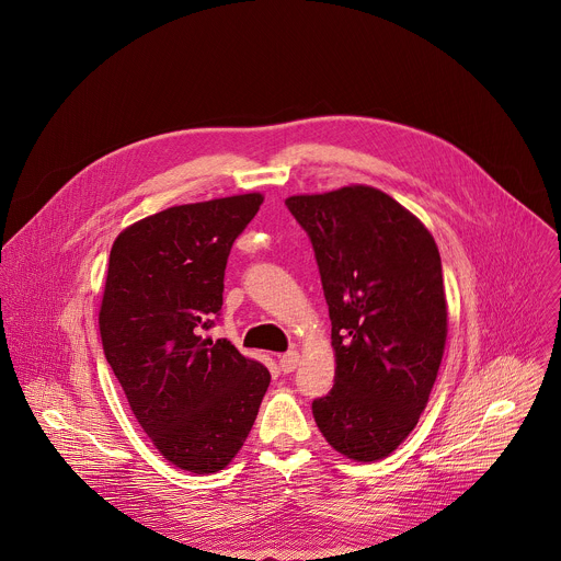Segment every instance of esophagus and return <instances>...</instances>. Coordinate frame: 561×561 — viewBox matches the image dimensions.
<instances>
[{
  "instance_id": "esophagus-1",
  "label": "esophagus",
  "mask_w": 561,
  "mask_h": 561,
  "mask_svg": "<svg viewBox=\"0 0 561 561\" xmlns=\"http://www.w3.org/2000/svg\"><path fill=\"white\" fill-rule=\"evenodd\" d=\"M297 364H299V353L297 351H288V353L279 355V368L284 373H293L297 368Z\"/></svg>"
}]
</instances>
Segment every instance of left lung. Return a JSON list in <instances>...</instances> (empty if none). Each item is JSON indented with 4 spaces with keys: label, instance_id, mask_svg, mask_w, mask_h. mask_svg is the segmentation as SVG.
Returning a JSON list of instances; mask_svg holds the SVG:
<instances>
[{
    "label": "left lung",
    "instance_id": "8db88e82",
    "mask_svg": "<svg viewBox=\"0 0 561 561\" xmlns=\"http://www.w3.org/2000/svg\"><path fill=\"white\" fill-rule=\"evenodd\" d=\"M286 206L312 244L333 324L335 383L312 402L314 422L342 455L381 459L415 428L444 355L435 239L370 186L295 195Z\"/></svg>",
    "mask_w": 561,
    "mask_h": 561
}]
</instances>
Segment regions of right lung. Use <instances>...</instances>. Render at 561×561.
<instances>
[{
	"label": "right lung",
	"mask_w": 561,
	"mask_h": 561,
	"mask_svg": "<svg viewBox=\"0 0 561 561\" xmlns=\"http://www.w3.org/2000/svg\"><path fill=\"white\" fill-rule=\"evenodd\" d=\"M260 193L173 206L128 226L111 249L100 310L104 355L133 415L175 466L217 472L244 446L271 373L228 340L221 314L234 239Z\"/></svg>",
	"instance_id": "1"
}]
</instances>
